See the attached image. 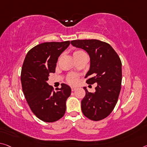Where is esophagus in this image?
<instances>
[{"instance_id": "1", "label": "esophagus", "mask_w": 147, "mask_h": 147, "mask_svg": "<svg viewBox=\"0 0 147 147\" xmlns=\"http://www.w3.org/2000/svg\"><path fill=\"white\" fill-rule=\"evenodd\" d=\"M76 90H77V88H76V87H71L72 92H74V91H75Z\"/></svg>"}]
</instances>
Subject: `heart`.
Wrapping results in <instances>:
<instances>
[{"label":"heart","instance_id":"1","mask_svg":"<svg viewBox=\"0 0 147 147\" xmlns=\"http://www.w3.org/2000/svg\"><path fill=\"white\" fill-rule=\"evenodd\" d=\"M83 55H87L84 51L82 50H76L73 52V56L74 58ZM66 80L68 84L71 85L77 84L79 80V76L76 74H69L66 78Z\"/></svg>","mask_w":147,"mask_h":147}]
</instances>
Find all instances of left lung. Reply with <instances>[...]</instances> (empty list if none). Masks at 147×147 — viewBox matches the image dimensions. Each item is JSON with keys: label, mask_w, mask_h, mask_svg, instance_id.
I'll return each mask as SVG.
<instances>
[{"label": "left lung", "mask_w": 147, "mask_h": 147, "mask_svg": "<svg viewBox=\"0 0 147 147\" xmlns=\"http://www.w3.org/2000/svg\"><path fill=\"white\" fill-rule=\"evenodd\" d=\"M72 45L88 53L90 69L86 74L88 84L97 83L95 92H88L81 101L82 111L86 117L99 121L107 117L113 111L121 90L122 62L110 44L96 39L74 40Z\"/></svg>", "instance_id": "1"}]
</instances>
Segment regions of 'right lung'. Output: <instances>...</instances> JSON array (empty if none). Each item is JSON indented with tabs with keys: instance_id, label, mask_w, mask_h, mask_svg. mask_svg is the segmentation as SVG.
<instances>
[{
	"instance_id": "right-lung-1",
	"label": "right lung",
	"mask_w": 147,
	"mask_h": 147,
	"mask_svg": "<svg viewBox=\"0 0 147 147\" xmlns=\"http://www.w3.org/2000/svg\"><path fill=\"white\" fill-rule=\"evenodd\" d=\"M69 44L70 41L38 44L28 52L23 61L21 72L23 94L34 115L44 122L57 121L66 111L71 88L61 84V88L55 92L46 82L50 74L55 73L58 57Z\"/></svg>"
}]
</instances>
